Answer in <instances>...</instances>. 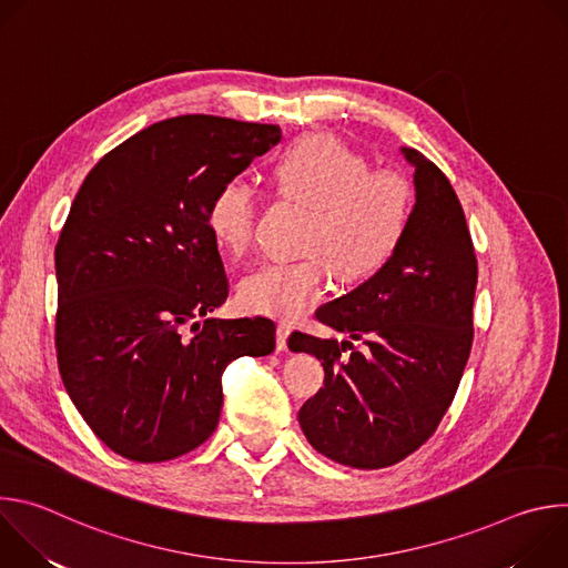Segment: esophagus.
Here are the masks:
<instances>
[{"mask_svg": "<svg viewBox=\"0 0 568 568\" xmlns=\"http://www.w3.org/2000/svg\"><path fill=\"white\" fill-rule=\"evenodd\" d=\"M290 335H292V328L287 326V323H281L278 331H276V348H278V351H285V348H287Z\"/></svg>", "mask_w": 568, "mask_h": 568, "instance_id": "esophagus-1", "label": "esophagus"}]
</instances>
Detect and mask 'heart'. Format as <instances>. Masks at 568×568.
<instances>
[{
  "instance_id": "1",
  "label": "heart",
  "mask_w": 568,
  "mask_h": 568,
  "mask_svg": "<svg viewBox=\"0 0 568 568\" xmlns=\"http://www.w3.org/2000/svg\"><path fill=\"white\" fill-rule=\"evenodd\" d=\"M283 200L310 211L298 252L265 263L237 285L240 305L281 318L301 316L321 294L328 274L359 283L377 274L399 250L414 213V186L395 169L371 161L344 141L314 134L290 145L274 166ZM258 204L240 180L222 182L206 206V229L231 256L245 254L256 233Z\"/></svg>"
}]
</instances>
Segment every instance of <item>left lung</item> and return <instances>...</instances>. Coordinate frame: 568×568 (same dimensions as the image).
Segmentation results:
<instances>
[{
  "label": "left lung",
  "instance_id": "8db88e82",
  "mask_svg": "<svg viewBox=\"0 0 568 568\" xmlns=\"http://www.w3.org/2000/svg\"><path fill=\"white\" fill-rule=\"evenodd\" d=\"M402 152L416 169V206L399 250L359 287L316 310L321 323L365 348L290 337L292 351L314 355L326 371L298 412L305 438L357 469L395 465L434 436L474 339L478 267L463 206L434 161L414 148Z\"/></svg>",
  "mask_w": 568,
  "mask_h": 568
}]
</instances>
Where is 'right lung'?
<instances>
[{
    "mask_svg": "<svg viewBox=\"0 0 568 568\" xmlns=\"http://www.w3.org/2000/svg\"><path fill=\"white\" fill-rule=\"evenodd\" d=\"M281 128L209 114L159 121L110 150L75 193L55 245V355L90 429L161 463L217 427L222 373L276 346L272 318H211L229 296L206 229L215 189Z\"/></svg>",
    "mask_w": 568,
    "mask_h": 568,
    "instance_id": "add662e5",
    "label": "right lung"
}]
</instances>
